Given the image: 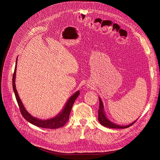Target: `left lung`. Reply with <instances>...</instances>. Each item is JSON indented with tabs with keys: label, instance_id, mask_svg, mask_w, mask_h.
<instances>
[{
	"label": "left lung",
	"instance_id": "8db88e82",
	"mask_svg": "<svg viewBox=\"0 0 160 160\" xmlns=\"http://www.w3.org/2000/svg\"><path fill=\"white\" fill-rule=\"evenodd\" d=\"M103 104L102 102V100H100L99 98V109H98V121L100 122V124L102 125L108 127V128H112V129H125V128H128V127H131L132 125L134 124L133 122L131 124L127 125V126H120V125H117L116 124H114L112 122L109 121L108 118L106 117L105 115H104V112L103 111Z\"/></svg>",
	"mask_w": 160,
	"mask_h": 160
}]
</instances>
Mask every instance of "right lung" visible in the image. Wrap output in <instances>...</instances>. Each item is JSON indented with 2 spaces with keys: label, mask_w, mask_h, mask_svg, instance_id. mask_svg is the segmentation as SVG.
I'll use <instances>...</instances> for the list:
<instances>
[{
  "label": "right lung",
  "mask_w": 160,
  "mask_h": 160,
  "mask_svg": "<svg viewBox=\"0 0 160 160\" xmlns=\"http://www.w3.org/2000/svg\"><path fill=\"white\" fill-rule=\"evenodd\" d=\"M17 62V60L16 61V66H15V71H14V73H13V76H12V88H13V90H14L15 97L17 99L18 105L19 107V109L21 112L22 116L24 117L25 119H26L27 121H29L30 123H31V124L39 127H42V128L54 129H58V128H60V127H63L68 122V119H69L70 114L72 110L73 104L74 103L76 99L80 94L79 91H77L74 94H73L72 96V97L70 98L69 100L68 101L66 107L63 109L62 112L60 114H59L58 116L55 117L54 118H51V119H48V120H41L32 117L30 114L28 113V112L26 111V109L23 107V104H22L21 99L19 98V95H18L17 91L16 89L15 80V74H16Z\"/></svg>",
  "instance_id": "right-lung-1"
}]
</instances>
